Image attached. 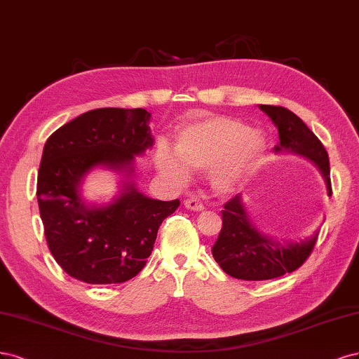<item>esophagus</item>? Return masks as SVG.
Wrapping results in <instances>:
<instances>
[{
    "instance_id": "34e87169",
    "label": "esophagus",
    "mask_w": 359,
    "mask_h": 359,
    "mask_svg": "<svg viewBox=\"0 0 359 359\" xmlns=\"http://www.w3.org/2000/svg\"><path fill=\"white\" fill-rule=\"evenodd\" d=\"M183 204H184V207H187L188 210H194V212H203V210H204L203 203L198 201V200H195V198L184 200Z\"/></svg>"
}]
</instances>
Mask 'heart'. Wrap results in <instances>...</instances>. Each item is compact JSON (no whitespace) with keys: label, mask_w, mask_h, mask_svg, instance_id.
Listing matches in <instances>:
<instances>
[{"label":"heart","mask_w":359,"mask_h":359,"mask_svg":"<svg viewBox=\"0 0 359 359\" xmlns=\"http://www.w3.org/2000/svg\"><path fill=\"white\" fill-rule=\"evenodd\" d=\"M265 149V137L241 121L204 114L177 134L176 151L161 143L155 163L161 175L187 183L192 171L210 170L215 191L226 194L243 182Z\"/></svg>","instance_id":"obj_1"}]
</instances>
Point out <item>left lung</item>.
Here are the masks:
<instances>
[{"label":"left lung","instance_id":"8db88e82","mask_svg":"<svg viewBox=\"0 0 359 359\" xmlns=\"http://www.w3.org/2000/svg\"><path fill=\"white\" fill-rule=\"evenodd\" d=\"M259 109L279 131V144L276 154L302 155L313 163L325 179L331 195L330 161L319 138L295 113L280 106H264ZM319 231L299 241H279L253 225L246 212L241 194L225 203L222 210V229L212 248L215 261L231 277L241 280H269L292 273L302 267L313 250Z\"/></svg>","mask_w":359,"mask_h":359}]
</instances>
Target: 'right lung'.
I'll use <instances>...</instances> for the list:
<instances>
[{
  "label": "right lung",
  "mask_w": 359,
  "mask_h": 359,
  "mask_svg": "<svg viewBox=\"0 0 359 359\" xmlns=\"http://www.w3.org/2000/svg\"><path fill=\"white\" fill-rule=\"evenodd\" d=\"M144 109H95L56 130L44 144L37 200L55 261L90 285L123 283L142 271L158 229L180 201L149 198L134 183V158L154 146ZM95 168L123 176L107 205H88L81 183Z\"/></svg>",
  "instance_id": "1"
}]
</instances>
